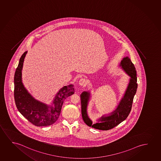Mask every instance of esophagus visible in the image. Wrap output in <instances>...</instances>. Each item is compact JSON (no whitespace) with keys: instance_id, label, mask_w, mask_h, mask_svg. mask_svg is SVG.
I'll return each mask as SVG.
<instances>
[{"instance_id":"obj_1","label":"esophagus","mask_w":161,"mask_h":161,"mask_svg":"<svg viewBox=\"0 0 161 161\" xmlns=\"http://www.w3.org/2000/svg\"><path fill=\"white\" fill-rule=\"evenodd\" d=\"M79 83V85L80 86H85L87 84L86 80L85 79H84V78L81 79L80 80Z\"/></svg>"}]
</instances>
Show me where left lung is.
Returning <instances> with one entry per match:
<instances>
[{
  "mask_svg": "<svg viewBox=\"0 0 161 161\" xmlns=\"http://www.w3.org/2000/svg\"><path fill=\"white\" fill-rule=\"evenodd\" d=\"M119 66L130 77V79L124 95L114 111L110 114L103 115L97 120L95 123L92 124L87 114V106L91 98L90 92H82L80 95L82 117L88 126L99 130H108L117 126L128 116L138 86L136 69L128 56L122 59Z\"/></svg>",
  "mask_w": 161,
  "mask_h": 161,
  "instance_id": "obj_1",
  "label": "left lung"
}]
</instances>
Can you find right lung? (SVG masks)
<instances>
[{"mask_svg":"<svg viewBox=\"0 0 161 161\" xmlns=\"http://www.w3.org/2000/svg\"><path fill=\"white\" fill-rule=\"evenodd\" d=\"M27 53V51H25L20 58L14 74L15 105L20 114L36 126H49L54 124L58 119L64 100L74 94V86L70 84L62 87L57 92L50 105L35 99L26 89L22 79L23 62Z\"/></svg>","mask_w":161,"mask_h":161,"instance_id":"1","label":"right lung"}]
</instances>
